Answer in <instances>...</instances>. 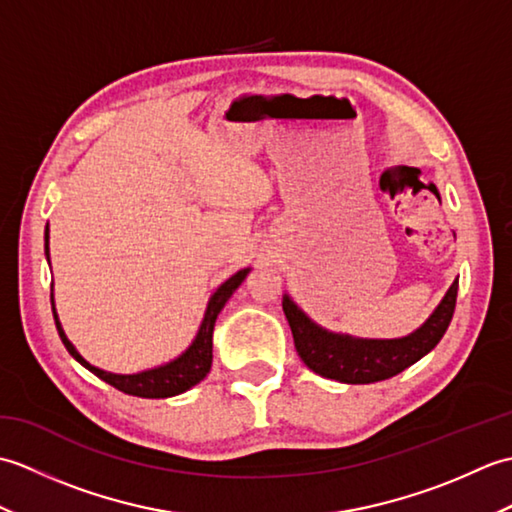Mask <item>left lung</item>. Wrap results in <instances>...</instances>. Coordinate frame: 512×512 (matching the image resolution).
<instances>
[{
	"instance_id": "obj_1",
	"label": "left lung",
	"mask_w": 512,
	"mask_h": 512,
	"mask_svg": "<svg viewBox=\"0 0 512 512\" xmlns=\"http://www.w3.org/2000/svg\"><path fill=\"white\" fill-rule=\"evenodd\" d=\"M458 299V279L453 281L442 303L420 330L394 341H363L352 336L325 332L314 325L295 303L284 297V312L290 323L297 354L314 374L347 385H369L400 374L413 365L447 332Z\"/></svg>"
}]
</instances>
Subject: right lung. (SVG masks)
Segmentation results:
<instances>
[{
  "label": "right lung",
  "instance_id": "add662e5",
  "mask_svg": "<svg viewBox=\"0 0 512 512\" xmlns=\"http://www.w3.org/2000/svg\"><path fill=\"white\" fill-rule=\"evenodd\" d=\"M46 257L50 262V250H48V226H46ZM248 268L239 270L231 279H226L224 284L213 292V297L209 301V308L204 312V321L200 325V332L195 336V341L191 343V347L182 356H178L176 361H171L162 367L149 369V372H140V374H132V376H123V374H110L103 372V369L90 365L85 358L74 350V345L68 341L65 336L61 323L57 319V312H54V303H52V314H54V323H57V330L61 341L65 345L76 361H79L85 369H90L94 376H99L105 383H110L112 387H116L118 391L129 396H138V398H169V396H178L182 391L191 389L193 385H198L200 380L209 374L211 369V361H213V325L217 314L224 308V303L231 299L233 292L239 288V284L246 279ZM52 301V297H50Z\"/></svg>",
  "mask_w": 512,
  "mask_h": 512
}]
</instances>
